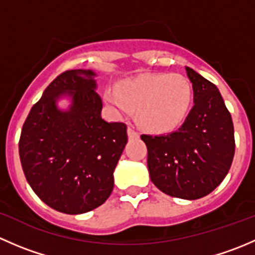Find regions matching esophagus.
Listing matches in <instances>:
<instances>
[{"label":"esophagus","instance_id":"obj_1","mask_svg":"<svg viewBox=\"0 0 255 255\" xmlns=\"http://www.w3.org/2000/svg\"><path fill=\"white\" fill-rule=\"evenodd\" d=\"M127 133H128V137L129 138H138V135H139V133H138L133 127H128Z\"/></svg>","mask_w":255,"mask_h":255}]
</instances>
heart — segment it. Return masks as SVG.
I'll return each instance as SVG.
<instances>
[{
    "label": "heart",
    "mask_w": 255,
    "mask_h": 255,
    "mask_svg": "<svg viewBox=\"0 0 255 255\" xmlns=\"http://www.w3.org/2000/svg\"><path fill=\"white\" fill-rule=\"evenodd\" d=\"M106 100L122 113L135 110L140 127L151 132H169L189 115L192 86L180 74H154L128 80L118 91L109 90Z\"/></svg>",
    "instance_id": "heart-1"
}]
</instances>
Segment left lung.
Masks as SVG:
<instances>
[{"label":"left lung","instance_id":"obj_1","mask_svg":"<svg viewBox=\"0 0 255 255\" xmlns=\"http://www.w3.org/2000/svg\"><path fill=\"white\" fill-rule=\"evenodd\" d=\"M194 90V107L179 129L163 135L142 134L148 149L150 180L164 194L197 200L223 181L235 156V129L220 91L185 68Z\"/></svg>","mask_w":255,"mask_h":255}]
</instances>
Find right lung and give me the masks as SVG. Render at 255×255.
I'll return each instance as SVG.
<instances>
[{
  "label": "right lung",
  "mask_w": 255,
  "mask_h": 255,
  "mask_svg": "<svg viewBox=\"0 0 255 255\" xmlns=\"http://www.w3.org/2000/svg\"><path fill=\"white\" fill-rule=\"evenodd\" d=\"M92 70L56 76L30 109L19 138L28 184L49 207L79 215L101 206L113 190V171L127 144V126L101 117L102 101ZM69 96L61 112L56 101Z\"/></svg>",
  "instance_id": "right-lung-1"
}]
</instances>
